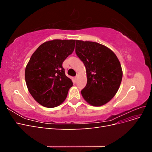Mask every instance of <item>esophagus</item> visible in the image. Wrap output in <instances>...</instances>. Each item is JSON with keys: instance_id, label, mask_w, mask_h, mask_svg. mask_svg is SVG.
Listing matches in <instances>:
<instances>
[{"instance_id": "34e87169", "label": "esophagus", "mask_w": 152, "mask_h": 152, "mask_svg": "<svg viewBox=\"0 0 152 152\" xmlns=\"http://www.w3.org/2000/svg\"><path fill=\"white\" fill-rule=\"evenodd\" d=\"M78 77H79V75H77V76L75 77V80H77V79H78Z\"/></svg>"}]
</instances>
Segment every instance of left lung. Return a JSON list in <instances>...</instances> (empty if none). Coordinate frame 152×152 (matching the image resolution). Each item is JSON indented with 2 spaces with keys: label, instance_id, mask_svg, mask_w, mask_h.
Here are the masks:
<instances>
[{
  "label": "left lung",
  "instance_id": "left-lung-1",
  "mask_svg": "<svg viewBox=\"0 0 152 152\" xmlns=\"http://www.w3.org/2000/svg\"><path fill=\"white\" fill-rule=\"evenodd\" d=\"M75 53L86 68L87 84L81 91L86 102L100 107L116 94L122 79L121 63L112 50L91 41L76 40Z\"/></svg>",
  "mask_w": 152,
  "mask_h": 152
}]
</instances>
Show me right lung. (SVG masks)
<instances>
[{"mask_svg": "<svg viewBox=\"0 0 152 152\" xmlns=\"http://www.w3.org/2000/svg\"><path fill=\"white\" fill-rule=\"evenodd\" d=\"M75 40L54 39L37 49L26 65L27 88L32 97L43 107L54 108L65 100L73 86L62 64L75 49Z\"/></svg>", "mask_w": 152, "mask_h": 152, "instance_id": "obj_1", "label": "right lung"}]
</instances>
